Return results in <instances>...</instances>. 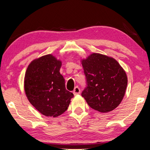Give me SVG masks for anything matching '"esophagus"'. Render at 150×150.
Listing matches in <instances>:
<instances>
[{
	"label": "esophagus",
	"mask_w": 150,
	"mask_h": 150,
	"mask_svg": "<svg viewBox=\"0 0 150 150\" xmlns=\"http://www.w3.org/2000/svg\"><path fill=\"white\" fill-rule=\"evenodd\" d=\"M73 93L74 95H78V94L81 93V89H80V88L78 87V86H76V87L74 88V89L73 91Z\"/></svg>",
	"instance_id": "34e87169"
}]
</instances>
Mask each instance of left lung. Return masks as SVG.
Masks as SVG:
<instances>
[{"mask_svg": "<svg viewBox=\"0 0 150 150\" xmlns=\"http://www.w3.org/2000/svg\"><path fill=\"white\" fill-rule=\"evenodd\" d=\"M86 87L81 95L88 105L101 112L114 110L126 91V74L115 59L93 53L82 61Z\"/></svg>", "mask_w": 150, "mask_h": 150, "instance_id": "obj_1", "label": "left lung"}]
</instances>
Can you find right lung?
Here are the masks:
<instances>
[{
	"label": "right lung",
	"instance_id": "right-lung-1",
	"mask_svg": "<svg viewBox=\"0 0 150 150\" xmlns=\"http://www.w3.org/2000/svg\"><path fill=\"white\" fill-rule=\"evenodd\" d=\"M61 62L47 54L32 61L24 77V90L28 101L44 115L56 117L68 108L74 94L65 89L59 72Z\"/></svg>",
	"mask_w": 150,
	"mask_h": 150
}]
</instances>
